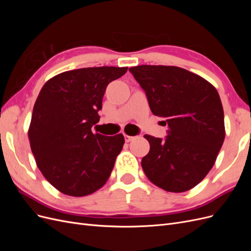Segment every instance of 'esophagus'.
<instances>
[{
  "label": "esophagus",
  "instance_id": "34e87169",
  "mask_svg": "<svg viewBox=\"0 0 251 251\" xmlns=\"http://www.w3.org/2000/svg\"><path fill=\"white\" fill-rule=\"evenodd\" d=\"M134 139V137H132V136H128V135H126L125 134V141L126 142H130V141H132Z\"/></svg>",
  "mask_w": 251,
  "mask_h": 251
}]
</instances>
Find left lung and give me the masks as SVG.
<instances>
[{
    "label": "left lung",
    "instance_id": "1",
    "mask_svg": "<svg viewBox=\"0 0 251 251\" xmlns=\"http://www.w3.org/2000/svg\"><path fill=\"white\" fill-rule=\"evenodd\" d=\"M146 91L151 113L168 126L165 140L146 135L141 160L149 180L166 192L189 191L214 166L225 138L224 112L216 88L183 68L141 65L128 69Z\"/></svg>",
    "mask_w": 251,
    "mask_h": 251
}]
</instances>
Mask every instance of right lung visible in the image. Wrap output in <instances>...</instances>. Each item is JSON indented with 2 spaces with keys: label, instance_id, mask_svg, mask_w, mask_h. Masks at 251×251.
I'll return each mask as SVG.
<instances>
[{
  "label": "right lung",
  "instance_id": "right-lung-1",
  "mask_svg": "<svg viewBox=\"0 0 251 251\" xmlns=\"http://www.w3.org/2000/svg\"><path fill=\"white\" fill-rule=\"evenodd\" d=\"M126 71L82 68L59 73L43 86L28 137L37 168L60 193L88 196L108 181L125 137L94 134L91 127L100 121L105 88Z\"/></svg>",
  "mask_w": 251,
  "mask_h": 251
}]
</instances>
